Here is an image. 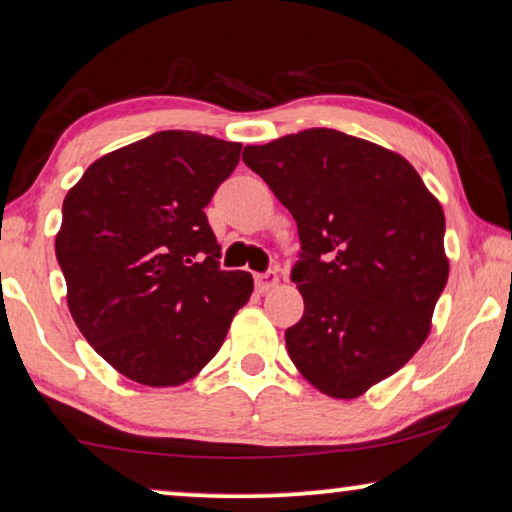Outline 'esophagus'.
<instances>
[{"mask_svg": "<svg viewBox=\"0 0 512 512\" xmlns=\"http://www.w3.org/2000/svg\"><path fill=\"white\" fill-rule=\"evenodd\" d=\"M277 281H279V277H277V272H274V270L258 272L254 277V284H256L258 293H268L272 286H277Z\"/></svg>", "mask_w": 512, "mask_h": 512, "instance_id": "34e87169", "label": "esophagus"}]
</instances>
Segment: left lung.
<instances>
[{"label":"left lung","mask_w":512,"mask_h":512,"mask_svg":"<svg viewBox=\"0 0 512 512\" xmlns=\"http://www.w3.org/2000/svg\"><path fill=\"white\" fill-rule=\"evenodd\" d=\"M242 161L298 224L305 314L288 355L325 395L360 397L429 335L448 281L441 205L404 157L335 129L247 145Z\"/></svg>","instance_id":"left-lung-1"}]
</instances>
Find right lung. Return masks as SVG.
<instances>
[{"instance_id": "obj_1", "label": "right lung", "mask_w": 512, "mask_h": 512, "mask_svg": "<svg viewBox=\"0 0 512 512\" xmlns=\"http://www.w3.org/2000/svg\"><path fill=\"white\" fill-rule=\"evenodd\" d=\"M240 143L159 131L96 159L64 198L55 238L78 330L127 379H194L224 344L254 279L221 270L205 207Z\"/></svg>"}]
</instances>
